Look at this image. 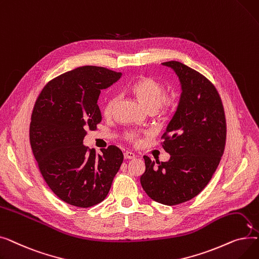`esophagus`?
I'll list each match as a JSON object with an SVG mask.
<instances>
[{"instance_id":"34e87169","label":"esophagus","mask_w":259,"mask_h":259,"mask_svg":"<svg viewBox=\"0 0 259 259\" xmlns=\"http://www.w3.org/2000/svg\"><path fill=\"white\" fill-rule=\"evenodd\" d=\"M124 157H125V159H132V158L135 157V154L132 153V152L126 151V152L124 153Z\"/></svg>"}]
</instances>
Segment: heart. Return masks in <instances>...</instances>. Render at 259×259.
<instances>
[{"mask_svg":"<svg viewBox=\"0 0 259 259\" xmlns=\"http://www.w3.org/2000/svg\"><path fill=\"white\" fill-rule=\"evenodd\" d=\"M165 81L156 77L143 75L129 85V90L149 111H155L162 116H170L179 110L183 101V94L179 89L166 90ZM118 102L116 94L109 97L104 104L103 112L107 117L113 114L115 106ZM150 131L128 130L124 133V139L134 145L142 142L144 135H150Z\"/></svg>","mask_w":259,"mask_h":259,"instance_id":"heart-1","label":"heart"}]
</instances>
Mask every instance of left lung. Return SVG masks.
<instances>
[{"label": "left lung", "instance_id": "8db88e82", "mask_svg": "<svg viewBox=\"0 0 259 259\" xmlns=\"http://www.w3.org/2000/svg\"><path fill=\"white\" fill-rule=\"evenodd\" d=\"M162 65L179 75L183 101L161 135L170 159L144 156L141 184L149 197L174 206L194 198L211 181L224 154L227 124L221 95L210 79L181 62Z\"/></svg>", "mask_w": 259, "mask_h": 259}]
</instances>
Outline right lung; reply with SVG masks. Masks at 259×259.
Returning a JSON list of instances; mask_svg holds the SVG:
<instances>
[{
	"label": "right lung",
	"mask_w": 259,
	"mask_h": 259,
	"mask_svg": "<svg viewBox=\"0 0 259 259\" xmlns=\"http://www.w3.org/2000/svg\"><path fill=\"white\" fill-rule=\"evenodd\" d=\"M121 72L83 66L52 78L35 101L29 141L40 174L63 201L89 208L103 201L124 159L116 146L102 155L83 145L87 130L102 120L98 100L102 89Z\"/></svg>",
	"instance_id": "obj_1"
}]
</instances>
